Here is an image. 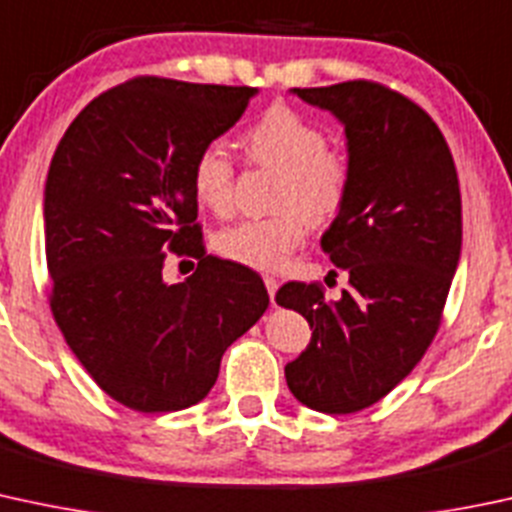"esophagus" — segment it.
I'll return each mask as SVG.
<instances>
[{
  "mask_svg": "<svg viewBox=\"0 0 512 512\" xmlns=\"http://www.w3.org/2000/svg\"><path fill=\"white\" fill-rule=\"evenodd\" d=\"M265 287H267V292H270V299L274 301V294H277L279 282H277V279L272 277V274H265Z\"/></svg>",
  "mask_w": 512,
  "mask_h": 512,
  "instance_id": "esophagus-1",
  "label": "esophagus"
}]
</instances>
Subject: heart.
<instances>
[{
  "label": "heart",
  "instance_id": "b5f03b06",
  "mask_svg": "<svg viewBox=\"0 0 512 512\" xmlns=\"http://www.w3.org/2000/svg\"><path fill=\"white\" fill-rule=\"evenodd\" d=\"M252 164L282 174L272 218L238 220L215 233L225 260L255 270H277L304 240L309 225H326L341 213L351 191L353 164L343 149L328 147L324 127L287 105H274L242 134ZM235 166L220 144H206L191 161V191L201 206L228 213Z\"/></svg>",
  "mask_w": 512,
  "mask_h": 512
}]
</instances>
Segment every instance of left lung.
<instances>
[{
	"mask_svg": "<svg viewBox=\"0 0 512 512\" xmlns=\"http://www.w3.org/2000/svg\"><path fill=\"white\" fill-rule=\"evenodd\" d=\"M346 127L351 191L321 238L348 274L341 299L287 282L277 304L309 321L311 343L284 375L301 405L351 414L383 400L437 336L461 255V191L437 122L373 80L294 88Z\"/></svg>",
	"mask_w": 512,
	"mask_h": 512,
	"instance_id": "1",
	"label": "left lung"
}]
</instances>
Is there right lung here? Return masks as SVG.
<instances>
[{
  "mask_svg": "<svg viewBox=\"0 0 512 512\" xmlns=\"http://www.w3.org/2000/svg\"><path fill=\"white\" fill-rule=\"evenodd\" d=\"M257 88L139 75L80 110L43 193L51 311L90 378L144 414L196 405L220 358L270 304L260 274L206 255L191 191L196 152ZM169 251L199 260L166 285Z\"/></svg>",
  "mask_w": 512,
  "mask_h": 512,
  "instance_id": "right-lung-1",
  "label": "right lung"
}]
</instances>
